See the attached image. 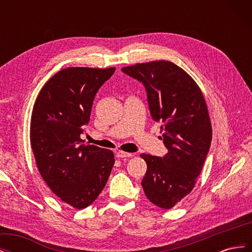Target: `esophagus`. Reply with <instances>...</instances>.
Masks as SVG:
<instances>
[{
	"label": "esophagus",
	"mask_w": 252,
	"mask_h": 252,
	"mask_svg": "<svg viewBox=\"0 0 252 252\" xmlns=\"http://www.w3.org/2000/svg\"><path fill=\"white\" fill-rule=\"evenodd\" d=\"M133 154H130V152H124V151H119L117 154V158H131L133 157Z\"/></svg>",
	"instance_id": "1"
}]
</instances>
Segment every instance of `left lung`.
<instances>
[{"instance_id": "8db88e82", "label": "left lung", "mask_w": 252, "mask_h": 252, "mask_svg": "<svg viewBox=\"0 0 252 252\" xmlns=\"http://www.w3.org/2000/svg\"><path fill=\"white\" fill-rule=\"evenodd\" d=\"M122 71L143 83L151 117L162 124L168 152L163 158L141 155L147 164L141 184L152 204L170 209L191 192L209 151L207 105L194 80L169 61L135 64Z\"/></svg>"}]
</instances>
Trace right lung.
<instances>
[{
    "label": "right lung",
    "mask_w": 252,
    "mask_h": 252,
    "mask_svg": "<svg viewBox=\"0 0 252 252\" xmlns=\"http://www.w3.org/2000/svg\"><path fill=\"white\" fill-rule=\"evenodd\" d=\"M114 70L65 68L48 80L34 102L30 144L37 169L51 191L77 209L96 199L114 164L111 150L81 139L97 90Z\"/></svg>",
    "instance_id": "add662e5"
}]
</instances>
